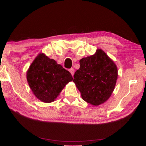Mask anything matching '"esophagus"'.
<instances>
[{
  "mask_svg": "<svg viewBox=\"0 0 146 146\" xmlns=\"http://www.w3.org/2000/svg\"><path fill=\"white\" fill-rule=\"evenodd\" d=\"M69 71H70V72L71 73V75H73L74 73H75V70H74L73 68L70 69V70H69Z\"/></svg>",
  "mask_w": 146,
  "mask_h": 146,
  "instance_id": "34e87169",
  "label": "esophagus"
}]
</instances>
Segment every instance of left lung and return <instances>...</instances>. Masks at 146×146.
<instances>
[{
    "mask_svg": "<svg viewBox=\"0 0 146 146\" xmlns=\"http://www.w3.org/2000/svg\"><path fill=\"white\" fill-rule=\"evenodd\" d=\"M79 62L80 68L75 71L73 82L83 100L94 106L105 102L111 95L117 80L115 64L102 49Z\"/></svg>",
    "mask_w": 146,
    "mask_h": 146,
    "instance_id": "1",
    "label": "left lung"
}]
</instances>
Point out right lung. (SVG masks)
<instances>
[{
  "label": "right lung",
  "mask_w": 146,
  "mask_h": 146,
  "mask_svg": "<svg viewBox=\"0 0 146 146\" xmlns=\"http://www.w3.org/2000/svg\"><path fill=\"white\" fill-rule=\"evenodd\" d=\"M27 80L34 95L42 102L49 103L54 101L73 77L55 60L40 53L31 64Z\"/></svg>",
  "instance_id": "1"
}]
</instances>
